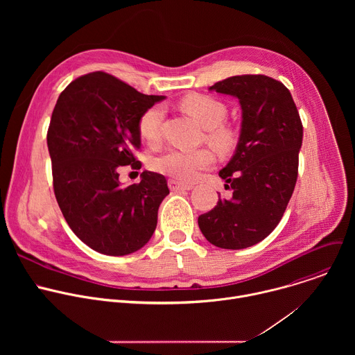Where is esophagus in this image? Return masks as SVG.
Segmentation results:
<instances>
[{
    "label": "esophagus",
    "instance_id": "34e87169",
    "mask_svg": "<svg viewBox=\"0 0 355 355\" xmlns=\"http://www.w3.org/2000/svg\"><path fill=\"white\" fill-rule=\"evenodd\" d=\"M168 187H170L171 191H189V189L193 188L191 184H184V182H180L177 180H170Z\"/></svg>",
    "mask_w": 355,
    "mask_h": 355
}]
</instances>
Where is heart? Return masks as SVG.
<instances>
[{"mask_svg": "<svg viewBox=\"0 0 355 355\" xmlns=\"http://www.w3.org/2000/svg\"><path fill=\"white\" fill-rule=\"evenodd\" d=\"M181 108L193 118L202 128L207 129V140L220 151L229 150L234 143L232 129L222 125L227 110L219 99L208 95H189L182 103ZM164 110L162 105H155L146 110L139 119V133L150 144L160 139L162 122ZM215 162L214 153L208 148L195 151L170 150L166 155L157 157L153 163L156 171L180 181H193L202 171L208 170Z\"/></svg>", "mask_w": 355, "mask_h": 355, "instance_id": "1", "label": "heart"}]
</instances>
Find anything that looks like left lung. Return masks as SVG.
<instances>
[{
  "mask_svg": "<svg viewBox=\"0 0 355 355\" xmlns=\"http://www.w3.org/2000/svg\"><path fill=\"white\" fill-rule=\"evenodd\" d=\"M209 91L239 99L241 126L230 162L219 171L230 199L198 218L205 239L240 250L264 240L279 223L292 196L303 128L289 89L279 81L245 74L229 77Z\"/></svg>",
  "mask_w": 355,
  "mask_h": 355,
  "instance_id": "1",
  "label": "left lung"
}]
</instances>
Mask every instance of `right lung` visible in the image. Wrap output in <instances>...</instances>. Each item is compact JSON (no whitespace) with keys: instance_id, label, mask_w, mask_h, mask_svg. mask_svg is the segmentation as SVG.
<instances>
[{"instance_id":"1","label":"right lung","mask_w":355,"mask_h":355,"mask_svg":"<svg viewBox=\"0 0 355 355\" xmlns=\"http://www.w3.org/2000/svg\"><path fill=\"white\" fill-rule=\"evenodd\" d=\"M164 95H146L103 71L71 81L60 94L47 130L53 188L76 236L105 256H128L153 236L170 193L164 175L143 171L122 187L119 168H140L139 119Z\"/></svg>"}]
</instances>
